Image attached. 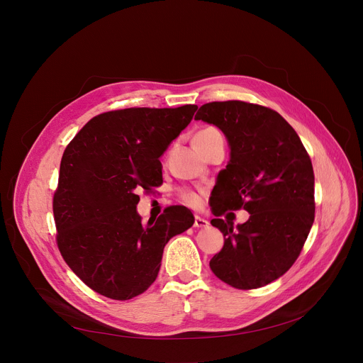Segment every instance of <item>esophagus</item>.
<instances>
[{
  "label": "esophagus",
  "mask_w": 363,
  "mask_h": 363,
  "mask_svg": "<svg viewBox=\"0 0 363 363\" xmlns=\"http://www.w3.org/2000/svg\"><path fill=\"white\" fill-rule=\"evenodd\" d=\"M208 222L206 220V219H203V217H200V216H196V219H194V228H208Z\"/></svg>",
  "instance_id": "obj_1"
}]
</instances>
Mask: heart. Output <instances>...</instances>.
Listing matches in <instances>:
<instances>
[{
  "label": "heart",
  "instance_id": "heart-1",
  "mask_svg": "<svg viewBox=\"0 0 363 363\" xmlns=\"http://www.w3.org/2000/svg\"><path fill=\"white\" fill-rule=\"evenodd\" d=\"M220 135H222V134H220V131L217 130V128H214V127H206V128L200 130V131L194 135V140H192V143H194V144H196V143H206V141H208V140H211V138L220 137ZM179 196H181L182 201L186 203V204H189V206H197L199 201H200L199 196L196 194L194 191H191V189H182Z\"/></svg>",
  "mask_w": 363,
  "mask_h": 363
}]
</instances>
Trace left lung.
Here are the masks:
<instances>
[{
    "label": "left lung",
    "instance_id": "left-lung-1",
    "mask_svg": "<svg viewBox=\"0 0 363 363\" xmlns=\"http://www.w3.org/2000/svg\"><path fill=\"white\" fill-rule=\"evenodd\" d=\"M196 119L219 127L230 162L217 177L211 225L225 236L210 269L235 289H258L283 276L298 259L315 217L311 157L291 124L276 111L242 101L210 102ZM244 208L250 219L233 229L220 219Z\"/></svg>",
    "mask_w": 363,
    "mask_h": 363
}]
</instances>
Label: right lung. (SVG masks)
<instances>
[{"instance_id":"obj_1","label":"right lung","mask_w":363,"mask_h":363,"mask_svg":"<svg viewBox=\"0 0 363 363\" xmlns=\"http://www.w3.org/2000/svg\"><path fill=\"white\" fill-rule=\"evenodd\" d=\"M197 105L127 108L96 115L64 150L52 210L57 245L80 280L115 301L146 292L163 248L194 223L171 206L141 223L138 191L162 185L159 157L191 123Z\"/></svg>"}]
</instances>
